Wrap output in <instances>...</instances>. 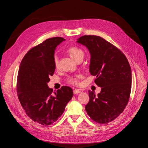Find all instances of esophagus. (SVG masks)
Listing matches in <instances>:
<instances>
[{"instance_id": "34e87169", "label": "esophagus", "mask_w": 148, "mask_h": 148, "mask_svg": "<svg viewBox=\"0 0 148 148\" xmlns=\"http://www.w3.org/2000/svg\"><path fill=\"white\" fill-rule=\"evenodd\" d=\"M74 94H79V93L81 92V90L80 89H75L73 91Z\"/></svg>"}]
</instances>
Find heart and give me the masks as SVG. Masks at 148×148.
I'll use <instances>...</instances> for the list:
<instances>
[{"label":"heart","instance_id":"b5f03b06","mask_svg":"<svg viewBox=\"0 0 148 148\" xmlns=\"http://www.w3.org/2000/svg\"><path fill=\"white\" fill-rule=\"evenodd\" d=\"M68 52L69 54V55L71 56L74 59H75L76 61L80 58H83L84 54V51L81 48L76 46L70 47L68 48ZM53 62H54V66L56 67H58L59 66V59L57 55L54 56ZM81 77L82 75L80 74L69 77L68 79V82L70 84H72L74 85L79 84V79L81 78Z\"/></svg>","mask_w":148,"mask_h":148}]
</instances>
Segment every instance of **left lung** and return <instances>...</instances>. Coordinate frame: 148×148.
I'll list each match as a JSON object with an SVG mask.
<instances>
[{"instance_id":"1","label":"left lung","mask_w":148,"mask_h":148,"mask_svg":"<svg viewBox=\"0 0 148 148\" xmlns=\"http://www.w3.org/2000/svg\"><path fill=\"white\" fill-rule=\"evenodd\" d=\"M77 42L90 53L89 71L101 88L99 94L89 91L85 109L96 122L108 123L121 114L127 106L131 89V70L126 56L118 47L96 35H84Z\"/></svg>"}]
</instances>
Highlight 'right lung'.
Here are the masks:
<instances>
[{"instance_id": "add662e5", "label": "right lung", "mask_w": 148, "mask_h": 148, "mask_svg": "<svg viewBox=\"0 0 148 148\" xmlns=\"http://www.w3.org/2000/svg\"><path fill=\"white\" fill-rule=\"evenodd\" d=\"M64 40L53 37L34 47L23 58L18 69L17 92L20 104L31 119L43 125L55 122L73 96L70 87L62 86L53 92L47 86L56 68L54 50Z\"/></svg>"}]
</instances>
